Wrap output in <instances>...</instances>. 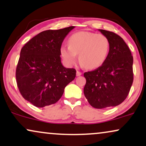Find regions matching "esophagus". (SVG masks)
<instances>
[{
	"label": "esophagus",
	"instance_id": "obj_1",
	"mask_svg": "<svg viewBox=\"0 0 146 146\" xmlns=\"http://www.w3.org/2000/svg\"><path fill=\"white\" fill-rule=\"evenodd\" d=\"M82 75V73H81V72L79 71H77V72H76V75H77V77L80 76V75Z\"/></svg>",
	"mask_w": 146,
	"mask_h": 146
}]
</instances>
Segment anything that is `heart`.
Masks as SVG:
<instances>
[{
  "mask_svg": "<svg viewBox=\"0 0 146 146\" xmlns=\"http://www.w3.org/2000/svg\"><path fill=\"white\" fill-rule=\"evenodd\" d=\"M69 46L60 48V55L67 66L74 65L79 54V61L87 69H96L102 66L110 50L108 38L102 34L89 31L73 33L68 39Z\"/></svg>",
  "mask_w": 146,
  "mask_h": 146,
  "instance_id": "obj_1",
  "label": "heart"
}]
</instances>
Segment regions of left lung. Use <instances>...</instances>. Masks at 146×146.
I'll use <instances>...</instances> for the list:
<instances>
[{"label":"left lung","instance_id":"obj_1","mask_svg":"<svg viewBox=\"0 0 146 146\" xmlns=\"http://www.w3.org/2000/svg\"><path fill=\"white\" fill-rule=\"evenodd\" d=\"M108 38L110 50L104 64L93 71L85 72L83 92L94 108L117 106L127 98L133 80V57L121 36L98 29Z\"/></svg>","mask_w":146,"mask_h":146}]
</instances>
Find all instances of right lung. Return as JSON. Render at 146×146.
I'll return each mask as SVG.
<instances>
[{"label":"right lung","mask_w":146,"mask_h":146,"mask_svg":"<svg viewBox=\"0 0 146 146\" xmlns=\"http://www.w3.org/2000/svg\"><path fill=\"white\" fill-rule=\"evenodd\" d=\"M75 27L42 31L21 50L16 70L17 86L25 100L37 108L55 104L76 76L75 69L62 65L60 48Z\"/></svg>","instance_id":"add662e5"}]
</instances>
